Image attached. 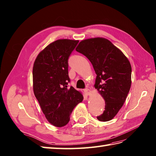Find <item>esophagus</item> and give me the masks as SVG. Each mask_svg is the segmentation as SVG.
<instances>
[{"label": "esophagus", "instance_id": "esophagus-1", "mask_svg": "<svg viewBox=\"0 0 156 156\" xmlns=\"http://www.w3.org/2000/svg\"><path fill=\"white\" fill-rule=\"evenodd\" d=\"M84 92H85V94L86 95H88V96H89V95H90V94H91V91H90V90H89L88 88H86V89H84Z\"/></svg>", "mask_w": 156, "mask_h": 156}]
</instances>
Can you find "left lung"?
I'll return each instance as SVG.
<instances>
[{"label": "left lung", "mask_w": 156, "mask_h": 156, "mask_svg": "<svg viewBox=\"0 0 156 156\" xmlns=\"http://www.w3.org/2000/svg\"><path fill=\"white\" fill-rule=\"evenodd\" d=\"M77 52L92 63L96 74L95 88L105 100V110L97 119L110 121L121 109L132 83V67L120 50L104 38H88L79 43Z\"/></svg>", "instance_id": "1"}]
</instances>
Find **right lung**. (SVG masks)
<instances>
[{"mask_svg": "<svg viewBox=\"0 0 156 156\" xmlns=\"http://www.w3.org/2000/svg\"><path fill=\"white\" fill-rule=\"evenodd\" d=\"M78 42L57 40L38 54L34 63V94L47 120L56 127L68 124L73 109L84 98L68 86L70 82L68 61Z\"/></svg>", "mask_w": 156, "mask_h": 156, "instance_id": "obj_1", "label": "right lung"}]
</instances>
